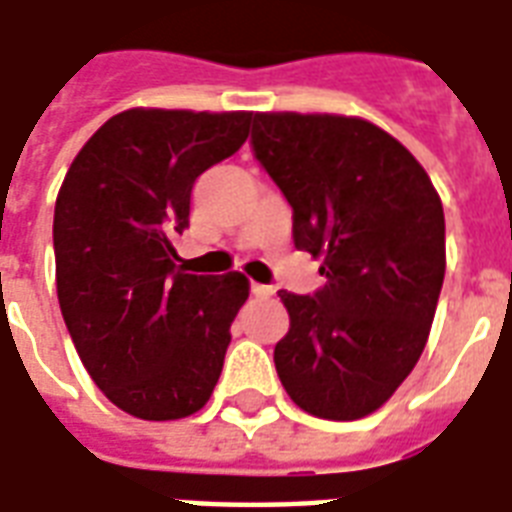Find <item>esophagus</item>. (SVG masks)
<instances>
[{"label": "esophagus", "instance_id": "1", "mask_svg": "<svg viewBox=\"0 0 512 512\" xmlns=\"http://www.w3.org/2000/svg\"><path fill=\"white\" fill-rule=\"evenodd\" d=\"M252 293H255V296H271V293H274V288H271V285H260V282H252Z\"/></svg>", "mask_w": 512, "mask_h": 512}]
</instances>
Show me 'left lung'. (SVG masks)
Here are the masks:
<instances>
[{
	"label": "left lung",
	"instance_id": "left-lung-1",
	"mask_svg": "<svg viewBox=\"0 0 512 512\" xmlns=\"http://www.w3.org/2000/svg\"><path fill=\"white\" fill-rule=\"evenodd\" d=\"M252 152L293 210V246L321 257L313 296L280 291L291 330L274 346L305 413L355 421L413 371L446 271V224L427 171L363 119L255 113Z\"/></svg>",
	"mask_w": 512,
	"mask_h": 512
}]
</instances>
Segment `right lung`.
<instances>
[{
  "label": "right lung",
  "mask_w": 512,
  "mask_h": 512,
  "mask_svg": "<svg viewBox=\"0 0 512 512\" xmlns=\"http://www.w3.org/2000/svg\"><path fill=\"white\" fill-rule=\"evenodd\" d=\"M252 113L124 110L74 157L55 205L60 313L96 388L124 413L174 421L219 382L244 274H185L174 238L196 177L249 138Z\"/></svg>",
  "instance_id": "obj_1"
}]
</instances>
